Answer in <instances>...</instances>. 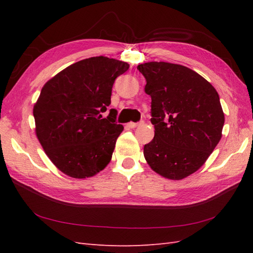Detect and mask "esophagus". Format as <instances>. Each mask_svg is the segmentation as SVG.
Segmentation results:
<instances>
[{
  "mask_svg": "<svg viewBox=\"0 0 253 253\" xmlns=\"http://www.w3.org/2000/svg\"><path fill=\"white\" fill-rule=\"evenodd\" d=\"M141 124H142V122H141V123H128L127 126L129 127V128H136V127H138V126H140Z\"/></svg>",
  "mask_w": 253,
  "mask_h": 253,
  "instance_id": "34e87169",
  "label": "esophagus"
}]
</instances>
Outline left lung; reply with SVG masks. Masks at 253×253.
Masks as SVG:
<instances>
[{
  "instance_id": "obj_1",
  "label": "left lung",
  "mask_w": 253,
  "mask_h": 253,
  "mask_svg": "<svg viewBox=\"0 0 253 253\" xmlns=\"http://www.w3.org/2000/svg\"><path fill=\"white\" fill-rule=\"evenodd\" d=\"M151 96L154 138L143 148L155 173L180 180L195 173L222 138L225 122L219 96L208 80L179 64L138 65Z\"/></svg>"
}]
</instances>
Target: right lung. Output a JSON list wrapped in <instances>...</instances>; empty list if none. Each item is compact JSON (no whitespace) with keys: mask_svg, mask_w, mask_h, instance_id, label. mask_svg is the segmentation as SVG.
<instances>
[{"mask_svg":"<svg viewBox=\"0 0 253 253\" xmlns=\"http://www.w3.org/2000/svg\"><path fill=\"white\" fill-rule=\"evenodd\" d=\"M129 64L106 56L69 65L45 83L34 106L36 135L47 158L62 173L88 178L112 159L123 125L111 104L113 84Z\"/></svg>","mask_w":253,"mask_h":253,"instance_id":"obj_1","label":"right lung"}]
</instances>
